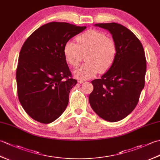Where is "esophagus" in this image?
<instances>
[{"label":"esophagus","instance_id":"1","mask_svg":"<svg viewBox=\"0 0 160 160\" xmlns=\"http://www.w3.org/2000/svg\"><path fill=\"white\" fill-rule=\"evenodd\" d=\"M84 82H85V81H84V80H78V83H79V84H82V83H84Z\"/></svg>","mask_w":160,"mask_h":160}]
</instances>
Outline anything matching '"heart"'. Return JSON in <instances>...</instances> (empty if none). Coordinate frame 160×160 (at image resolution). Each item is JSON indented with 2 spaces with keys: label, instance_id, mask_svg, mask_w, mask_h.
Instances as JSON below:
<instances>
[{
  "label": "heart",
  "instance_id": "obj_1",
  "mask_svg": "<svg viewBox=\"0 0 160 160\" xmlns=\"http://www.w3.org/2000/svg\"><path fill=\"white\" fill-rule=\"evenodd\" d=\"M77 44L69 40L64 46V55L70 65L77 67L85 55L86 63L74 71L78 79H89L98 71L103 73L110 69L116 58L117 45L113 40L96 30H89L76 37Z\"/></svg>",
  "mask_w": 160,
  "mask_h": 160
}]
</instances>
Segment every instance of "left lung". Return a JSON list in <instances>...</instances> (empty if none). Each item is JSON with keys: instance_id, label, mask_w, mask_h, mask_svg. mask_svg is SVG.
Returning a JSON list of instances; mask_svg holds the SVG:
<instances>
[{"instance_id": "8db88e82", "label": "left lung", "mask_w": 160, "mask_h": 160, "mask_svg": "<svg viewBox=\"0 0 160 160\" xmlns=\"http://www.w3.org/2000/svg\"><path fill=\"white\" fill-rule=\"evenodd\" d=\"M108 30L117 45L113 64L100 79L91 81V108L103 120L120 121L134 110L144 87L147 60L143 46L136 36L120 24L98 23Z\"/></svg>"}]
</instances>
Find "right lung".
<instances>
[{
	"label": "right lung",
	"instance_id": "1",
	"mask_svg": "<svg viewBox=\"0 0 160 160\" xmlns=\"http://www.w3.org/2000/svg\"><path fill=\"white\" fill-rule=\"evenodd\" d=\"M85 29L67 22H49L24 42L16 69L17 90L24 110L34 120L51 123L66 109L77 80L71 78L64 46Z\"/></svg>",
	"mask_w": 160,
	"mask_h": 160
}]
</instances>
